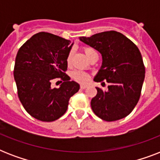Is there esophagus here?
<instances>
[{
	"mask_svg": "<svg viewBox=\"0 0 160 160\" xmlns=\"http://www.w3.org/2000/svg\"><path fill=\"white\" fill-rule=\"evenodd\" d=\"M88 86L86 85H80V89H82V90H84V89H85V88H87Z\"/></svg>",
	"mask_w": 160,
	"mask_h": 160,
	"instance_id": "1",
	"label": "esophagus"
}]
</instances>
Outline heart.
<instances>
[{"label":"heart","mask_w":160,"mask_h":160,"mask_svg":"<svg viewBox=\"0 0 160 160\" xmlns=\"http://www.w3.org/2000/svg\"><path fill=\"white\" fill-rule=\"evenodd\" d=\"M83 51H84L85 55H86L88 58L90 57L92 54L95 53V51L94 49L90 48V47H88V46L83 47ZM71 58H72V51H70V52L68 53L67 57H66V62H67V64H70V61H71ZM71 77H72L73 80H75L76 82L81 83V84H85V83L88 82V80L90 79V75H89V74L85 72V71L75 70L71 72Z\"/></svg>","instance_id":"obj_1"}]
</instances>
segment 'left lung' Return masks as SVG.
<instances>
[{
  "label": "left lung",
  "mask_w": 160,
  "mask_h": 160,
  "mask_svg": "<svg viewBox=\"0 0 160 160\" xmlns=\"http://www.w3.org/2000/svg\"><path fill=\"white\" fill-rule=\"evenodd\" d=\"M80 40L102 55V66L94 80L102 85L105 81L109 83L107 91L96 87L97 95L90 103L94 113L105 121H115L129 115L139 100L145 74L136 45L114 31L87 38L82 36Z\"/></svg>",
  "instance_id": "1"
}]
</instances>
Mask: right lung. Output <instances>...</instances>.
I'll return each instance as SVG.
<instances>
[{"mask_svg":"<svg viewBox=\"0 0 160 160\" xmlns=\"http://www.w3.org/2000/svg\"><path fill=\"white\" fill-rule=\"evenodd\" d=\"M71 41L47 32L34 35L19 49L14 67L17 94L26 112L35 119L51 122L67 110L70 98L80 85L70 81L65 74L66 57ZM60 78V88H51V81Z\"/></svg>","mask_w":160,"mask_h":160,"instance_id":"add662e5","label":"right lung"}]
</instances>
